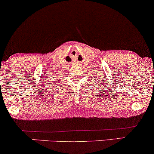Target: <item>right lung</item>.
Instances as JSON below:
<instances>
[{
  "mask_svg": "<svg viewBox=\"0 0 154 154\" xmlns=\"http://www.w3.org/2000/svg\"><path fill=\"white\" fill-rule=\"evenodd\" d=\"M59 81H55V84H56V85H57V84H59Z\"/></svg>",
  "mask_w": 154,
  "mask_h": 154,
  "instance_id": "add662e5",
  "label": "right lung"
}]
</instances>
